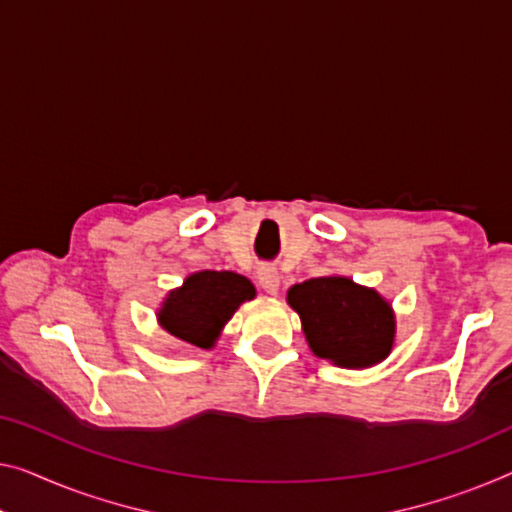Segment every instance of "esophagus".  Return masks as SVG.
Listing matches in <instances>:
<instances>
[{
  "instance_id": "obj_1",
  "label": "esophagus",
  "mask_w": 512,
  "mask_h": 512,
  "mask_svg": "<svg viewBox=\"0 0 512 512\" xmlns=\"http://www.w3.org/2000/svg\"><path fill=\"white\" fill-rule=\"evenodd\" d=\"M257 282H259V287L264 289V292L276 294L278 287H280V276H278V271L273 269V266L264 264V266H259V269H257Z\"/></svg>"
}]
</instances>
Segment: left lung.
<instances>
[{
  "instance_id": "obj_1",
  "label": "left lung",
  "mask_w": 512,
  "mask_h": 512,
  "mask_svg": "<svg viewBox=\"0 0 512 512\" xmlns=\"http://www.w3.org/2000/svg\"><path fill=\"white\" fill-rule=\"evenodd\" d=\"M287 301L301 315L308 345L342 368H368L391 354L395 322L391 305L375 289L349 278H310L289 289Z\"/></svg>"
}]
</instances>
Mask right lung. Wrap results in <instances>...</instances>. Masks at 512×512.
<instances>
[{"label":"right lung","mask_w":512,"mask_h":512,"mask_svg":"<svg viewBox=\"0 0 512 512\" xmlns=\"http://www.w3.org/2000/svg\"><path fill=\"white\" fill-rule=\"evenodd\" d=\"M253 296L255 287L239 273L200 271L167 296L158 319L174 338L209 349L234 310Z\"/></svg>","instance_id":"add662e5"}]
</instances>
